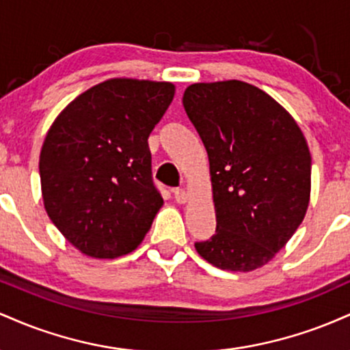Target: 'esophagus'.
<instances>
[{
  "label": "esophagus",
  "mask_w": 350,
  "mask_h": 350,
  "mask_svg": "<svg viewBox=\"0 0 350 350\" xmlns=\"http://www.w3.org/2000/svg\"><path fill=\"white\" fill-rule=\"evenodd\" d=\"M172 194H174V199H176V202H178V204H186L187 202V192L184 191V189H180V187L174 189V191H172Z\"/></svg>",
  "instance_id": "esophagus-1"
}]
</instances>
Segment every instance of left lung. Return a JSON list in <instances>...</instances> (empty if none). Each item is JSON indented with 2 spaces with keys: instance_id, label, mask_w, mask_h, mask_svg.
I'll return each instance as SVG.
<instances>
[{
  "instance_id": "obj_1",
  "label": "left lung",
  "mask_w": 350,
  "mask_h": 350,
  "mask_svg": "<svg viewBox=\"0 0 350 350\" xmlns=\"http://www.w3.org/2000/svg\"><path fill=\"white\" fill-rule=\"evenodd\" d=\"M183 105L207 150L217 217L215 234L196 250L220 270L263 267L306 215V139L278 102L240 80L192 83Z\"/></svg>"
}]
</instances>
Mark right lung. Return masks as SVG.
I'll list each match as a JSON object with an SVG mask.
<instances>
[{"label": "right lung", "instance_id": "right-lung-1", "mask_svg": "<svg viewBox=\"0 0 350 350\" xmlns=\"http://www.w3.org/2000/svg\"><path fill=\"white\" fill-rule=\"evenodd\" d=\"M174 85L111 79L60 111L44 139V207L69 242L94 258L133 252L163 206L148 138Z\"/></svg>", "mask_w": 350, "mask_h": 350}]
</instances>
